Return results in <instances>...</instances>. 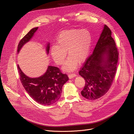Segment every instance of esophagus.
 <instances>
[{
    "label": "esophagus",
    "mask_w": 134,
    "mask_h": 134,
    "mask_svg": "<svg viewBox=\"0 0 134 134\" xmlns=\"http://www.w3.org/2000/svg\"><path fill=\"white\" fill-rule=\"evenodd\" d=\"M76 75L75 74H69L68 75V77L69 79H72L74 77H76Z\"/></svg>",
    "instance_id": "obj_1"
}]
</instances>
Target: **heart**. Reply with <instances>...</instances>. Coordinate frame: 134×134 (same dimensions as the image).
Listing matches in <instances>:
<instances>
[{
    "label": "heart",
    "instance_id": "heart-1",
    "mask_svg": "<svg viewBox=\"0 0 134 134\" xmlns=\"http://www.w3.org/2000/svg\"><path fill=\"white\" fill-rule=\"evenodd\" d=\"M92 35L86 29H72L62 32L57 39V45H53L50 54L57 65L64 63L67 52L69 57L62 67L66 72L74 70L80 64L84 62L90 54Z\"/></svg>",
    "mask_w": 134,
    "mask_h": 134
}]
</instances>
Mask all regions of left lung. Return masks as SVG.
<instances>
[{"label": "left lung", "instance_id": "1", "mask_svg": "<svg viewBox=\"0 0 134 134\" xmlns=\"http://www.w3.org/2000/svg\"><path fill=\"white\" fill-rule=\"evenodd\" d=\"M111 32L104 25L93 51L79 71L85 80L81 95L86 99L94 100L108 91L116 71L119 53Z\"/></svg>", "mask_w": 134, "mask_h": 134}]
</instances>
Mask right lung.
<instances>
[{"label":"right lung","mask_w":134,"mask_h":134,"mask_svg":"<svg viewBox=\"0 0 134 134\" xmlns=\"http://www.w3.org/2000/svg\"><path fill=\"white\" fill-rule=\"evenodd\" d=\"M38 29V27L32 29L20 40L18 46V53L25 44L31 40ZM49 43L48 42L46 46L47 54L50 48ZM18 70L21 82L27 93L37 102L44 105L52 104L59 100L62 86L69 79L67 75L62 74L58 67L52 66H48L46 72L38 77L27 76L19 65Z\"/></svg>","instance_id":"1"}]
</instances>
